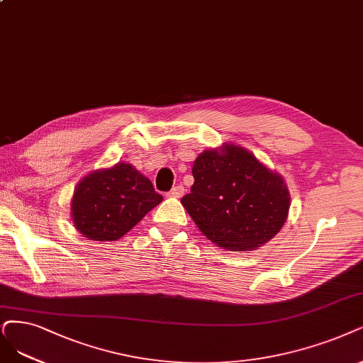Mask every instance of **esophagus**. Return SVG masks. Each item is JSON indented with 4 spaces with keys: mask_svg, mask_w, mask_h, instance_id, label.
Instances as JSON below:
<instances>
[{
    "mask_svg": "<svg viewBox=\"0 0 363 363\" xmlns=\"http://www.w3.org/2000/svg\"><path fill=\"white\" fill-rule=\"evenodd\" d=\"M182 194H184V186L182 185H174L173 189L167 193V196L169 197H182Z\"/></svg>",
    "mask_w": 363,
    "mask_h": 363,
    "instance_id": "esophagus-1",
    "label": "esophagus"
}]
</instances>
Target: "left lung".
I'll list each match as a JSON object with an SVG mask.
<instances>
[{
  "mask_svg": "<svg viewBox=\"0 0 363 363\" xmlns=\"http://www.w3.org/2000/svg\"><path fill=\"white\" fill-rule=\"evenodd\" d=\"M194 184L181 203L211 242L251 251L283 229L290 209L284 178L247 147L223 143L194 160Z\"/></svg>",
  "mask_w": 363,
  "mask_h": 363,
  "instance_id": "8db88e82",
  "label": "left lung"
}]
</instances>
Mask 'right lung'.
I'll use <instances>...</instances> for the list:
<instances>
[{"label": "right lung", "mask_w": 363, "mask_h": 363, "mask_svg": "<svg viewBox=\"0 0 363 363\" xmlns=\"http://www.w3.org/2000/svg\"><path fill=\"white\" fill-rule=\"evenodd\" d=\"M152 182L130 163L97 169L79 181L72 197L76 230L99 242L124 236L147 212L161 203Z\"/></svg>", "instance_id": "add662e5"}]
</instances>
